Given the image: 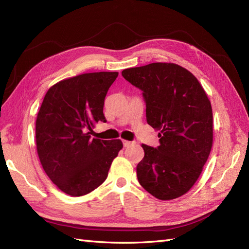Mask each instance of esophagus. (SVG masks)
<instances>
[{
  "label": "esophagus",
  "instance_id": "obj_1",
  "mask_svg": "<svg viewBox=\"0 0 249 249\" xmlns=\"http://www.w3.org/2000/svg\"><path fill=\"white\" fill-rule=\"evenodd\" d=\"M123 143H124V147H127V146H130L132 144V142L131 141H127V140H124Z\"/></svg>",
  "mask_w": 249,
  "mask_h": 249
}]
</instances>
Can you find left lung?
<instances>
[{
  "label": "left lung",
  "mask_w": 249,
  "mask_h": 249,
  "mask_svg": "<svg viewBox=\"0 0 249 249\" xmlns=\"http://www.w3.org/2000/svg\"><path fill=\"white\" fill-rule=\"evenodd\" d=\"M122 74L142 90L146 122L160 131L158 148L141 145L139 184L158 199L182 196L196 183L213 145V112L205 89L176 63H150Z\"/></svg>",
  "instance_id": "1"
}]
</instances>
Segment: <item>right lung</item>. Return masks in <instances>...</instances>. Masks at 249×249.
<instances>
[{
  "instance_id": "right-lung-1",
  "label": "right lung",
  "mask_w": 249,
  "mask_h": 249,
  "mask_svg": "<svg viewBox=\"0 0 249 249\" xmlns=\"http://www.w3.org/2000/svg\"><path fill=\"white\" fill-rule=\"evenodd\" d=\"M117 76L82 73L56 83L44 95L35 124L37 154L50 179L71 196L101 186L124 146L120 139H91L88 132L107 122L105 97Z\"/></svg>"
}]
</instances>
